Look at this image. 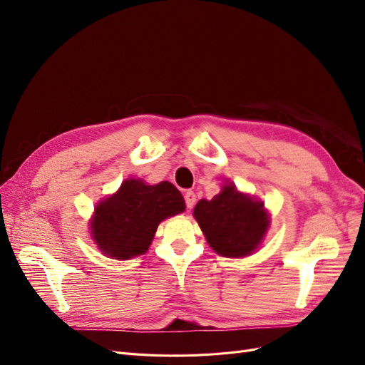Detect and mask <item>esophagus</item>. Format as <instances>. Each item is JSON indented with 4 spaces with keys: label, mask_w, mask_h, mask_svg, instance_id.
I'll list each match as a JSON object with an SVG mask.
<instances>
[{
    "label": "esophagus",
    "mask_w": 365,
    "mask_h": 365,
    "mask_svg": "<svg viewBox=\"0 0 365 365\" xmlns=\"http://www.w3.org/2000/svg\"><path fill=\"white\" fill-rule=\"evenodd\" d=\"M184 200H185L187 208H193V205L196 204V195L192 190H187L184 193Z\"/></svg>",
    "instance_id": "34e87169"
}]
</instances>
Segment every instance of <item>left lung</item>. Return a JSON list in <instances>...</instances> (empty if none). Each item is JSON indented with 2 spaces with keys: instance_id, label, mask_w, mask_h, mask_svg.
Instances as JSON below:
<instances>
[{
  "instance_id": "1",
  "label": "left lung",
  "mask_w": 365,
  "mask_h": 365,
  "mask_svg": "<svg viewBox=\"0 0 365 365\" xmlns=\"http://www.w3.org/2000/svg\"><path fill=\"white\" fill-rule=\"evenodd\" d=\"M193 215L210 247L225 257L248 256L269 225L263 202L237 192L233 184L224 185L213 200L197 202Z\"/></svg>"
}]
</instances>
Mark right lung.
<instances>
[{"mask_svg":"<svg viewBox=\"0 0 365 365\" xmlns=\"http://www.w3.org/2000/svg\"><path fill=\"white\" fill-rule=\"evenodd\" d=\"M184 208V197L172 182L146 185L126 180L117 193L97 205L91 233L106 256L126 260L146 252L161 220Z\"/></svg>","mask_w":365,"mask_h":365,"instance_id":"add662e5","label":"right lung"}]
</instances>
